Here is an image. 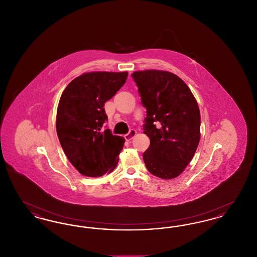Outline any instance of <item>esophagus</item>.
<instances>
[{
    "label": "esophagus",
    "instance_id": "1",
    "mask_svg": "<svg viewBox=\"0 0 257 257\" xmlns=\"http://www.w3.org/2000/svg\"><path fill=\"white\" fill-rule=\"evenodd\" d=\"M136 135H137V132H136L135 130H131L128 134H126L124 136V138H125V140H126L127 142H130L132 139H134Z\"/></svg>",
    "mask_w": 257,
    "mask_h": 257
}]
</instances>
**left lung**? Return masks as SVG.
Returning <instances> with one entry per match:
<instances>
[{"instance_id":"obj_1","label":"left lung","mask_w":257,"mask_h":257,"mask_svg":"<svg viewBox=\"0 0 257 257\" xmlns=\"http://www.w3.org/2000/svg\"><path fill=\"white\" fill-rule=\"evenodd\" d=\"M132 77L147 108V170L162 179L175 178L194 158L199 144L200 111L196 98L181 78L169 71H135Z\"/></svg>"}]
</instances>
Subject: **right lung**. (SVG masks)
Masks as SVG:
<instances>
[{"instance_id": "right-lung-1", "label": "right lung", "mask_w": 257, "mask_h": 257, "mask_svg": "<svg viewBox=\"0 0 257 257\" xmlns=\"http://www.w3.org/2000/svg\"><path fill=\"white\" fill-rule=\"evenodd\" d=\"M128 72L95 71L72 80L57 110V134L69 162L81 174L99 177L113 171L125 140L102 131L104 105L125 84Z\"/></svg>"}]
</instances>
